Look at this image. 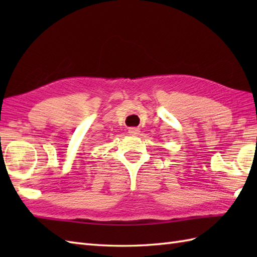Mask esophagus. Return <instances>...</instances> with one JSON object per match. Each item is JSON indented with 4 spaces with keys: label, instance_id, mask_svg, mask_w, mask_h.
<instances>
[{
    "label": "esophagus",
    "instance_id": "obj_1",
    "mask_svg": "<svg viewBox=\"0 0 257 257\" xmlns=\"http://www.w3.org/2000/svg\"><path fill=\"white\" fill-rule=\"evenodd\" d=\"M128 133H129L130 135L137 136V135H139V133H140V129H139V128H136V127H134V128H129Z\"/></svg>",
    "mask_w": 257,
    "mask_h": 257
}]
</instances>
